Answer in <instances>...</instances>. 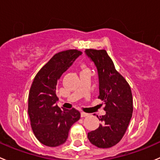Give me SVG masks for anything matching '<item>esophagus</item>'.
I'll list each match as a JSON object with an SVG mask.
<instances>
[{
	"instance_id": "esophagus-1",
	"label": "esophagus",
	"mask_w": 160,
	"mask_h": 160,
	"mask_svg": "<svg viewBox=\"0 0 160 160\" xmlns=\"http://www.w3.org/2000/svg\"><path fill=\"white\" fill-rule=\"evenodd\" d=\"M80 115H81V117H85V116H88L89 114H88V113H86V112H81Z\"/></svg>"
}]
</instances>
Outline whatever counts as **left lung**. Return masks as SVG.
<instances>
[{
  "mask_svg": "<svg viewBox=\"0 0 160 160\" xmlns=\"http://www.w3.org/2000/svg\"><path fill=\"white\" fill-rule=\"evenodd\" d=\"M85 54L97 68L99 83L98 98L105 102V115L98 118L102 121L99 128L88 133V138L91 144L98 148H111L123 137L132 117L131 87L115 69L106 51L87 49Z\"/></svg>",
  "mask_w": 160,
  "mask_h": 160,
  "instance_id": "8db88e82",
  "label": "left lung"
}]
</instances>
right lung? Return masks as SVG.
I'll return each instance as SVG.
<instances>
[{
  "mask_svg": "<svg viewBox=\"0 0 160 160\" xmlns=\"http://www.w3.org/2000/svg\"><path fill=\"white\" fill-rule=\"evenodd\" d=\"M81 54L75 49L55 54L37 72L31 85L28 98L31 128L37 140L46 146L64 144L72 125L80 118L78 110H62L58 106L56 86L63 72Z\"/></svg>",
  "mask_w": 160,
  "mask_h": 160,
  "instance_id": "1",
  "label": "right lung"
}]
</instances>
